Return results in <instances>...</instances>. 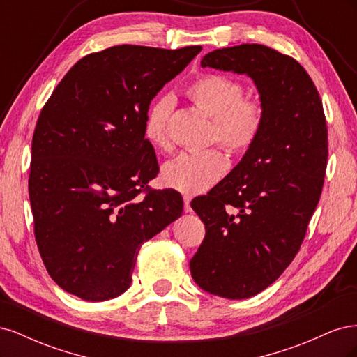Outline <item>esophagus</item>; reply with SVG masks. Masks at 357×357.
Segmentation results:
<instances>
[{"mask_svg":"<svg viewBox=\"0 0 357 357\" xmlns=\"http://www.w3.org/2000/svg\"><path fill=\"white\" fill-rule=\"evenodd\" d=\"M183 201H185V213H190L192 208H190V197H185L183 198Z\"/></svg>","mask_w":357,"mask_h":357,"instance_id":"esophagus-1","label":"esophagus"}]
</instances>
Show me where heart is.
I'll return each instance as SVG.
<instances>
[{
	"mask_svg": "<svg viewBox=\"0 0 357 357\" xmlns=\"http://www.w3.org/2000/svg\"><path fill=\"white\" fill-rule=\"evenodd\" d=\"M186 95L213 119L211 138L236 153L247 152L256 143L264 123V109L256 100H243L244 89L238 82L219 74H207L193 82ZM172 104L171 96H160L149 107L144 117V137L158 149L169 144L168 121ZM228 168L229 160L219 149L180 152L162 165L160 178L171 189L197 195L213 188Z\"/></svg>",
	"mask_w": 357,
	"mask_h": 357,
	"instance_id": "heart-1",
	"label": "heart"
}]
</instances>
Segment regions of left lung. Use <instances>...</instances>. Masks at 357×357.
I'll use <instances>...</instances> for the list:
<instances>
[{
  "mask_svg": "<svg viewBox=\"0 0 357 357\" xmlns=\"http://www.w3.org/2000/svg\"><path fill=\"white\" fill-rule=\"evenodd\" d=\"M201 67L250 77L264 109L256 143L208 195L190 202L205 225L192 278L207 294L245 299L283 274L304 240L326 172V119L304 67L271 47L218 49Z\"/></svg>",
  "mask_w": 357,
  "mask_h": 357,
  "instance_id": "left-lung-1",
  "label": "left lung"
}]
</instances>
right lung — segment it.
Wrapping results in <instances>:
<instances>
[{
  "mask_svg": "<svg viewBox=\"0 0 357 357\" xmlns=\"http://www.w3.org/2000/svg\"><path fill=\"white\" fill-rule=\"evenodd\" d=\"M202 50L114 46L82 58L41 110L29 201L49 275L80 299L131 286L139 247L181 215L178 192L150 190L159 167L143 132L149 105Z\"/></svg>",
  "mask_w": 357,
  "mask_h": 357,
  "instance_id": "add662e5",
  "label": "right lung"
}]
</instances>
